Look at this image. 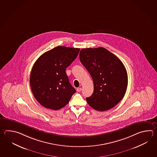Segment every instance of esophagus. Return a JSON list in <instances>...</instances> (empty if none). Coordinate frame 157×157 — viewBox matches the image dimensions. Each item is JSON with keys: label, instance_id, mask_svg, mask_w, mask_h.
<instances>
[{"label": "esophagus", "instance_id": "obj_1", "mask_svg": "<svg viewBox=\"0 0 157 157\" xmlns=\"http://www.w3.org/2000/svg\"><path fill=\"white\" fill-rule=\"evenodd\" d=\"M82 88H77V92H80V91L82 90Z\"/></svg>", "mask_w": 157, "mask_h": 157}]
</instances>
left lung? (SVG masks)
I'll list each match as a JSON object with an SVG mask.
<instances>
[{
    "label": "left lung",
    "instance_id": "left-lung-1",
    "mask_svg": "<svg viewBox=\"0 0 157 157\" xmlns=\"http://www.w3.org/2000/svg\"><path fill=\"white\" fill-rule=\"evenodd\" d=\"M79 58L94 83L92 95L86 98L89 105L99 111L115 107L125 96L128 86L124 65L116 55L102 47L82 49Z\"/></svg>",
    "mask_w": 157,
    "mask_h": 157
}]
</instances>
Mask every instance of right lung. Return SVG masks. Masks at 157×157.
<instances>
[{
	"label": "right lung",
	"instance_id": "obj_1",
	"mask_svg": "<svg viewBox=\"0 0 157 157\" xmlns=\"http://www.w3.org/2000/svg\"><path fill=\"white\" fill-rule=\"evenodd\" d=\"M80 49L58 46L41 55L30 75V86L37 102L45 108L58 110L67 105L76 90L65 72Z\"/></svg>",
	"mask_w": 157,
	"mask_h": 157
}]
</instances>
